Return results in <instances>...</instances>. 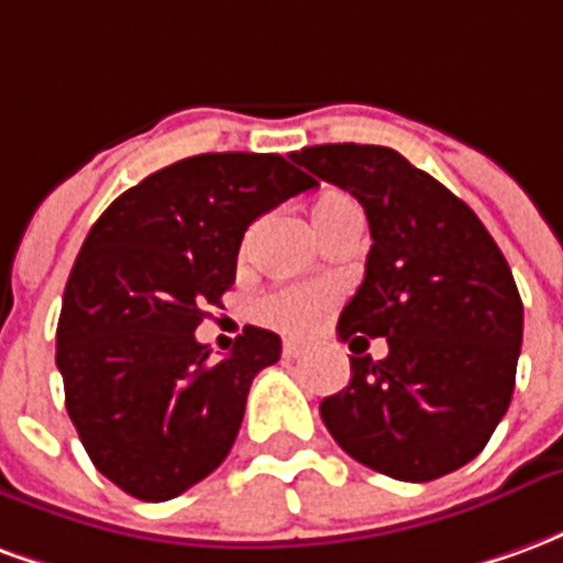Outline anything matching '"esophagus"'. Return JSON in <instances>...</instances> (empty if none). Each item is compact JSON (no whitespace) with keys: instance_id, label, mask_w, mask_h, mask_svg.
Listing matches in <instances>:
<instances>
[{"instance_id":"esophagus-1","label":"esophagus","mask_w":563,"mask_h":563,"mask_svg":"<svg viewBox=\"0 0 563 563\" xmlns=\"http://www.w3.org/2000/svg\"><path fill=\"white\" fill-rule=\"evenodd\" d=\"M305 353H307L305 343H295V341L283 343V358H301Z\"/></svg>"}]
</instances>
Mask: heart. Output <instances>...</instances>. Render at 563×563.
Here are the masks:
<instances>
[{"label":"heart","instance_id":"heart-1","mask_svg":"<svg viewBox=\"0 0 563 563\" xmlns=\"http://www.w3.org/2000/svg\"><path fill=\"white\" fill-rule=\"evenodd\" d=\"M346 220H362V210L350 196L329 192L313 205V222L319 234H329ZM338 301V292L331 286H289L265 292L253 305V317L283 334H310Z\"/></svg>","mask_w":563,"mask_h":563}]
</instances>
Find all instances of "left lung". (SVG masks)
I'll return each mask as SVG.
<instances>
[{
    "instance_id": "obj_1",
    "label": "left lung",
    "mask_w": 563,
    "mask_h": 563,
    "mask_svg": "<svg viewBox=\"0 0 563 563\" xmlns=\"http://www.w3.org/2000/svg\"><path fill=\"white\" fill-rule=\"evenodd\" d=\"M319 180L350 189L371 225L365 280L343 307L350 386L319 404L346 455L404 483L476 459L504 419L521 353V298L479 217L431 174L377 144L292 153ZM386 336L374 363L358 345Z\"/></svg>"
}]
</instances>
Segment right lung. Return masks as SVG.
I'll use <instances>...</instances> for the list:
<instances>
[{
	"label": "right lung",
	"mask_w": 563,
	"mask_h": 563,
	"mask_svg": "<svg viewBox=\"0 0 563 563\" xmlns=\"http://www.w3.org/2000/svg\"><path fill=\"white\" fill-rule=\"evenodd\" d=\"M313 186L277 153H201L144 177L90 229L63 292L56 367L87 455L126 495L172 500L229 455L280 338L246 325L210 362L196 329L232 289L246 225Z\"/></svg>",
	"instance_id": "1"
}]
</instances>
